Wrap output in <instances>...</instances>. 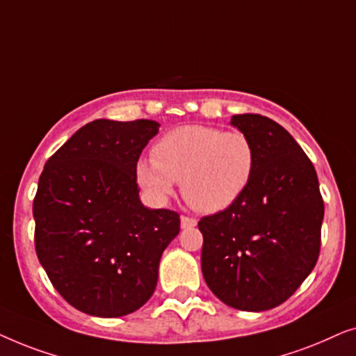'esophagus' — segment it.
<instances>
[{
    "label": "esophagus",
    "instance_id": "obj_1",
    "mask_svg": "<svg viewBox=\"0 0 356 356\" xmlns=\"http://www.w3.org/2000/svg\"><path fill=\"white\" fill-rule=\"evenodd\" d=\"M196 225H197L196 218L186 217V216L181 217V228H193V227H196Z\"/></svg>",
    "mask_w": 356,
    "mask_h": 356
}]
</instances>
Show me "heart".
<instances>
[{
	"label": "heart",
	"instance_id": "1",
	"mask_svg": "<svg viewBox=\"0 0 356 356\" xmlns=\"http://www.w3.org/2000/svg\"><path fill=\"white\" fill-rule=\"evenodd\" d=\"M254 170L256 149L245 133L184 124L157 140L152 159L138 162L136 177L155 201L168 199L179 181L194 211L216 213L243 196Z\"/></svg>",
	"mask_w": 356,
	"mask_h": 356
}]
</instances>
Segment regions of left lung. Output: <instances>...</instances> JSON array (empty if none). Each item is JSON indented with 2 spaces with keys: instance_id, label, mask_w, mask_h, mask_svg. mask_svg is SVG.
Segmentation results:
<instances>
[{
  "instance_id": "left-lung-1",
  "label": "left lung",
  "mask_w": 356,
  "mask_h": 356,
  "mask_svg": "<svg viewBox=\"0 0 356 356\" xmlns=\"http://www.w3.org/2000/svg\"><path fill=\"white\" fill-rule=\"evenodd\" d=\"M256 149L250 186L235 204L202 217V275L212 293L241 311L284 303L314 269L324 201L298 143L262 115L232 116Z\"/></svg>"
}]
</instances>
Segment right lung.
<instances>
[{
    "label": "right lung",
    "mask_w": 356,
    "mask_h": 356,
    "mask_svg": "<svg viewBox=\"0 0 356 356\" xmlns=\"http://www.w3.org/2000/svg\"><path fill=\"white\" fill-rule=\"evenodd\" d=\"M152 120H95L48 159L33 199L35 251L63 298L82 313L120 318L147 303L179 216L139 199V155Z\"/></svg>",
    "instance_id": "obj_1"
}]
</instances>
